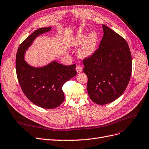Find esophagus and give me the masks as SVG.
<instances>
[{"mask_svg":"<svg viewBox=\"0 0 149 149\" xmlns=\"http://www.w3.org/2000/svg\"><path fill=\"white\" fill-rule=\"evenodd\" d=\"M76 70L77 71V72H80L82 70V68L80 65H77L76 66Z\"/></svg>","mask_w":149,"mask_h":149,"instance_id":"1","label":"esophagus"}]
</instances>
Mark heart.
<instances>
[{"label":"heart","mask_w":149,"mask_h":149,"mask_svg":"<svg viewBox=\"0 0 149 149\" xmlns=\"http://www.w3.org/2000/svg\"><path fill=\"white\" fill-rule=\"evenodd\" d=\"M85 37L86 34L84 33H79L72 42L73 45L75 46H79L84 42L79 51V55L82 58H88L92 56L96 52L97 48L98 37L95 32H92L86 38Z\"/></svg>","instance_id":"heart-1"}]
</instances>
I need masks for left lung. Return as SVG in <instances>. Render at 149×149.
<instances>
[{
  "mask_svg": "<svg viewBox=\"0 0 149 149\" xmlns=\"http://www.w3.org/2000/svg\"><path fill=\"white\" fill-rule=\"evenodd\" d=\"M104 34L92 56L83 59L91 100L104 105L117 100L127 87L132 71V57L124 38L102 24Z\"/></svg>",
  "mask_w": 149,
  "mask_h": 149,
  "instance_id": "1",
  "label": "left lung"
}]
</instances>
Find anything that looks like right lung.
<instances>
[{
    "label": "right lung",
    "instance_id": "1",
    "mask_svg": "<svg viewBox=\"0 0 149 149\" xmlns=\"http://www.w3.org/2000/svg\"><path fill=\"white\" fill-rule=\"evenodd\" d=\"M51 29L42 27L22 42L16 56V71L19 85L28 100L36 106L44 109H54L64 100L63 86L77 74L76 65H64L56 61L41 68H34L27 64L24 54L35 38Z\"/></svg>",
    "mask_w": 149,
    "mask_h": 149
}]
</instances>
